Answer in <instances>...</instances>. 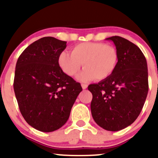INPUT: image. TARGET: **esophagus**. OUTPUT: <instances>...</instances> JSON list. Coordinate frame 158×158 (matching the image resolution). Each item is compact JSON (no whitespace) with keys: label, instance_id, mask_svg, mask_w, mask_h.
<instances>
[{"label":"esophagus","instance_id":"esophagus-1","mask_svg":"<svg viewBox=\"0 0 158 158\" xmlns=\"http://www.w3.org/2000/svg\"><path fill=\"white\" fill-rule=\"evenodd\" d=\"M81 88H83V89H86L87 88H88V85L86 84H81Z\"/></svg>","mask_w":158,"mask_h":158}]
</instances>
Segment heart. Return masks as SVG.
Returning <instances> with one entry per match:
<instances>
[{
    "mask_svg": "<svg viewBox=\"0 0 158 158\" xmlns=\"http://www.w3.org/2000/svg\"><path fill=\"white\" fill-rule=\"evenodd\" d=\"M119 59L118 52L114 46L102 42H81L72 48L71 53L61 52L58 57V64L65 74L73 77L80 70H84L77 77L81 81L96 79L101 81L113 73Z\"/></svg>",
    "mask_w": 158,
    "mask_h": 158,
    "instance_id": "b5f03b06",
    "label": "heart"
}]
</instances>
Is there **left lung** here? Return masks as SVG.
<instances>
[{
  "label": "left lung",
  "instance_id": "8db88e82",
  "mask_svg": "<svg viewBox=\"0 0 158 158\" xmlns=\"http://www.w3.org/2000/svg\"><path fill=\"white\" fill-rule=\"evenodd\" d=\"M107 40L114 43L119 59L109 77L91 84L90 110L97 125L117 131L132 124L143 109L148 90L146 59L137 45L120 36Z\"/></svg>",
  "mask_w": 158,
  "mask_h": 158
}]
</instances>
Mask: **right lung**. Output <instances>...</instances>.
Wrapping results in <instances>:
<instances>
[{
	"label": "right lung",
	"mask_w": 158,
	"mask_h": 158,
	"mask_svg": "<svg viewBox=\"0 0 158 158\" xmlns=\"http://www.w3.org/2000/svg\"><path fill=\"white\" fill-rule=\"evenodd\" d=\"M66 43L53 37L41 38L29 45L16 63L13 87L20 111L39 131L51 132L64 126L82 90L80 83L58 64Z\"/></svg>",
	"instance_id": "1"
}]
</instances>
